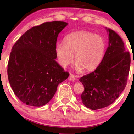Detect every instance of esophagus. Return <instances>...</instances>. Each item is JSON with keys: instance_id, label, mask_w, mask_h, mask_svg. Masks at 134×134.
I'll return each instance as SVG.
<instances>
[{"instance_id": "obj_1", "label": "esophagus", "mask_w": 134, "mask_h": 134, "mask_svg": "<svg viewBox=\"0 0 134 134\" xmlns=\"http://www.w3.org/2000/svg\"><path fill=\"white\" fill-rule=\"evenodd\" d=\"M76 76L75 75H73V74H70L69 77V80H70V81H75L76 80Z\"/></svg>"}]
</instances>
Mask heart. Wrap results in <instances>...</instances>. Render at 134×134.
<instances>
[{
	"instance_id": "b5f03b06",
	"label": "heart",
	"mask_w": 134,
	"mask_h": 134,
	"mask_svg": "<svg viewBox=\"0 0 134 134\" xmlns=\"http://www.w3.org/2000/svg\"><path fill=\"white\" fill-rule=\"evenodd\" d=\"M106 43L101 36L90 31H79L69 34L64 42L55 46V51L59 64L64 67L73 61L76 70L91 71L99 65L104 57Z\"/></svg>"
}]
</instances>
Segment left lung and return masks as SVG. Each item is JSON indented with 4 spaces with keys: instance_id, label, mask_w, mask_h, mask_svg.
<instances>
[{
    "instance_id": "8db88e82",
    "label": "left lung",
    "mask_w": 134,
    "mask_h": 134,
    "mask_svg": "<svg viewBox=\"0 0 134 134\" xmlns=\"http://www.w3.org/2000/svg\"><path fill=\"white\" fill-rule=\"evenodd\" d=\"M109 46L101 63L95 70L80 77L84 86L81 99L86 107L95 110L115 101L126 85L131 57L124 42L113 30L107 29Z\"/></svg>"
}]
</instances>
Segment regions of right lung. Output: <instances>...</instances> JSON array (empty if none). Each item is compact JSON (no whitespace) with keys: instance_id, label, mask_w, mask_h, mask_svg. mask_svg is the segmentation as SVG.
<instances>
[{"instance_id":"right-lung-1","label":"right lung","mask_w":134,"mask_h":134,"mask_svg":"<svg viewBox=\"0 0 134 134\" xmlns=\"http://www.w3.org/2000/svg\"><path fill=\"white\" fill-rule=\"evenodd\" d=\"M68 24L46 22L21 36L12 48L8 76L14 94L25 104L40 107L51 101L69 73L55 61L58 34Z\"/></svg>"}]
</instances>
